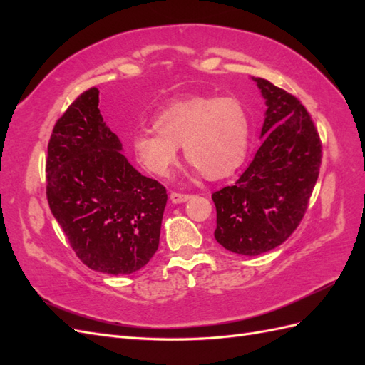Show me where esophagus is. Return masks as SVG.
Listing matches in <instances>:
<instances>
[{"label":"esophagus","mask_w":365,"mask_h":365,"mask_svg":"<svg viewBox=\"0 0 365 365\" xmlns=\"http://www.w3.org/2000/svg\"><path fill=\"white\" fill-rule=\"evenodd\" d=\"M190 200V195H181V193H176V192H172L170 193V202L172 204H182L185 201Z\"/></svg>","instance_id":"34e87169"}]
</instances>
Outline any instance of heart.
<instances>
[{
  "instance_id": "b5f03b06",
  "label": "heart",
  "mask_w": 365,
  "mask_h": 365,
  "mask_svg": "<svg viewBox=\"0 0 365 365\" xmlns=\"http://www.w3.org/2000/svg\"><path fill=\"white\" fill-rule=\"evenodd\" d=\"M157 130L141 129L132 138V153L146 172L165 178L178 161V148L208 180L233 173L245 160L250 143L247 109L233 97L181 98L153 118Z\"/></svg>"
}]
</instances>
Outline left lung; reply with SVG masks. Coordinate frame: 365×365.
<instances>
[{
  "instance_id": "8db88e82",
  "label": "left lung",
  "mask_w": 365,
  "mask_h": 365,
  "mask_svg": "<svg viewBox=\"0 0 365 365\" xmlns=\"http://www.w3.org/2000/svg\"><path fill=\"white\" fill-rule=\"evenodd\" d=\"M251 79L267 105L264 140L239 180L212 195L217 244L248 257L277 248L294 233L322 164V143L304 106L271 82Z\"/></svg>"
}]
</instances>
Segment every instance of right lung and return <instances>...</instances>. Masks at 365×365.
Returning a JSON list of instances; mask_svg holds the SVG:
<instances>
[{"label":"right lung","mask_w":365,"mask_h":365,"mask_svg":"<svg viewBox=\"0 0 365 365\" xmlns=\"http://www.w3.org/2000/svg\"><path fill=\"white\" fill-rule=\"evenodd\" d=\"M98 109V90L81 94L54 125L47 157V200L88 268L125 275L158 250L168 202L164 187L141 175Z\"/></svg>","instance_id":"right-lung-1"}]
</instances>
